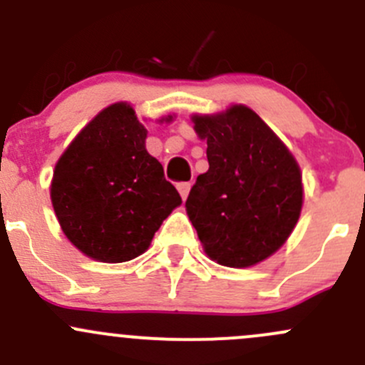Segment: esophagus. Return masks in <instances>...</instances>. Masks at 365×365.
Listing matches in <instances>:
<instances>
[{"label": "esophagus", "instance_id": "esophagus-1", "mask_svg": "<svg viewBox=\"0 0 365 365\" xmlns=\"http://www.w3.org/2000/svg\"><path fill=\"white\" fill-rule=\"evenodd\" d=\"M178 192H180V196L183 197V200H187V196H189V190H190V183L189 182H182V183H178Z\"/></svg>", "mask_w": 365, "mask_h": 365}]
</instances>
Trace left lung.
I'll list each match as a JSON object with an SVG mask.
<instances>
[{
	"label": "left lung",
	"instance_id": "8db88e82",
	"mask_svg": "<svg viewBox=\"0 0 365 365\" xmlns=\"http://www.w3.org/2000/svg\"><path fill=\"white\" fill-rule=\"evenodd\" d=\"M208 148V171L185 201L210 259L247 268L277 252L295 230L304 203L302 173L288 146L247 106L194 114Z\"/></svg>",
	"mask_w": 365,
	"mask_h": 365
}]
</instances>
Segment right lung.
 <instances>
[{"label":"right lung","instance_id":"right-lung-1","mask_svg":"<svg viewBox=\"0 0 365 365\" xmlns=\"http://www.w3.org/2000/svg\"><path fill=\"white\" fill-rule=\"evenodd\" d=\"M173 116L160 121H171ZM148 130L127 102L102 109L56 162L51 201L65 237L84 256L123 263L141 256L162 220L182 205L146 152Z\"/></svg>","mask_w":365,"mask_h":365}]
</instances>
